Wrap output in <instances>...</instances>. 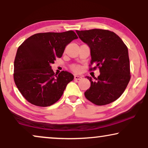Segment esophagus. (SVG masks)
I'll use <instances>...</instances> for the list:
<instances>
[{"instance_id": "obj_1", "label": "esophagus", "mask_w": 148, "mask_h": 148, "mask_svg": "<svg viewBox=\"0 0 148 148\" xmlns=\"http://www.w3.org/2000/svg\"><path fill=\"white\" fill-rule=\"evenodd\" d=\"M74 79H75V80H81L82 79V77L79 76V75H75Z\"/></svg>"}]
</instances>
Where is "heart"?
<instances>
[{"instance_id":"obj_1","label":"heart","mask_w":148,"mask_h":148,"mask_svg":"<svg viewBox=\"0 0 148 148\" xmlns=\"http://www.w3.org/2000/svg\"><path fill=\"white\" fill-rule=\"evenodd\" d=\"M71 69L75 72H78L80 71V67L79 66H77V65H73V66H71Z\"/></svg>"}]
</instances>
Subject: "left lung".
I'll return each mask as SVG.
<instances>
[{"label": "left lung", "instance_id": "left-lung-1", "mask_svg": "<svg viewBox=\"0 0 148 148\" xmlns=\"http://www.w3.org/2000/svg\"><path fill=\"white\" fill-rule=\"evenodd\" d=\"M77 34L90 48V70L100 69L98 77L86 76L90 89L85 96L98 106L108 104L117 100L126 89L131 79L128 48L119 36L106 29L76 30Z\"/></svg>", "mask_w": 148, "mask_h": 148}]
</instances>
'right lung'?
I'll return each mask as SVG.
<instances>
[{
    "instance_id": "1",
    "label": "right lung",
    "mask_w": 148,
    "mask_h": 148,
    "mask_svg": "<svg viewBox=\"0 0 148 148\" xmlns=\"http://www.w3.org/2000/svg\"><path fill=\"white\" fill-rule=\"evenodd\" d=\"M78 37L73 31L36 34L18 48L14 61V81L24 98L38 106H51L73 79L69 72L54 74L50 64L62 56L66 45Z\"/></svg>"
}]
</instances>
